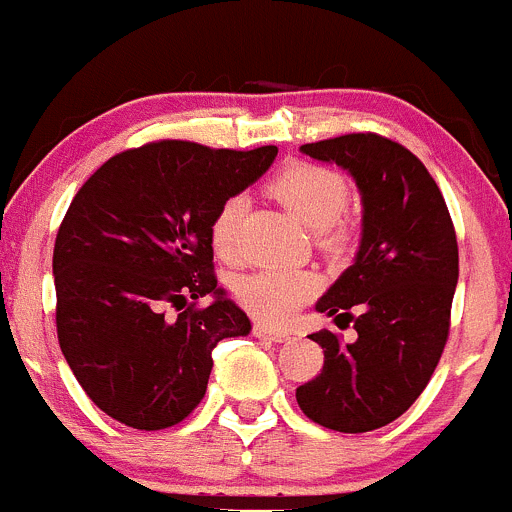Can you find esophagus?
<instances>
[{"label":"esophagus","instance_id":"1","mask_svg":"<svg viewBox=\"0 0 512 512\" xmlns=\"http://www.w3.org/2000/svg\"><path fill=\"white\" fill-rule=\"evenodd\" d=\"M253 337L269 339V342H286V339H291V334L279 332V329H271V326L266 324H253Z\"/></svg>","mask_w":512,"mask_h":512}]
</instances>
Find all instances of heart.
Segmentation results:
<instances>
[{
  "mask_svg": "<svg viewBox=\"0 0 512 512\" xmlns=\"http://www.w3.org/2000/svg\"><path fill=\"white\" fill-rule=\"evenodd\" d=\"M271 193L311 231H319L324 248H342L347 231L339 218L347 211L349 186L337 170L314 163H294L271 180ZM246 196L236 193L218 206L211 221V243L221 259L233 261L241 251V226ZM246 311L266 324H286L301 304L319 291V279L309 271L259 269L241 276L233 286Z\"/></svg>",
  "mask_w": 512,
  "mask_h": 512,
  "instance_id": "b5f03b06",
  "label": "heart"
}]
</instances>
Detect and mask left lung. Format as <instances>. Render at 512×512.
I'll return each instance as SVG.
<instances>
[{"label":"left lung","mask_w":512,"mask_h":512,"mask_svg":"<svg viewBox=\"0 0 512 512\" xmlns=\"http://www.w3.org/2000/svg\"><path fill=\"white\" fill-rule=\"evenodd\" d=\"M299 150L352 175L362 238L354 264L316 301L337 324L354 321L357 339L311 334L324 367L296 389V402L329 430H377L410 410L442 357L457 286L455 228L432 175L394 140L352 133Z\"/></svg>","instance_id":"obj_1"}]
</instances>
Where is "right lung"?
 <instances>
[{
	"mask_svg": "<svg viewBox=\"0 0 512 512\" xmlns=\"http://www.w3.org/2000/svg\"><path fill=\"white\" fill-rule=\"evenodd\" d=\"M276 153L160 140L110 158L77 191L52 256L57 337L105 415L135 430L178 425L206 394L213 347L251 332L211 271V221ZM203 295L214 299L203 310L187 304Z\"/></svg>",
	"mask_w": 512,
	"mask_h": 512,
	"instance_id": "right-lung-1",
	"label": "right lung"
}]
</instances>
